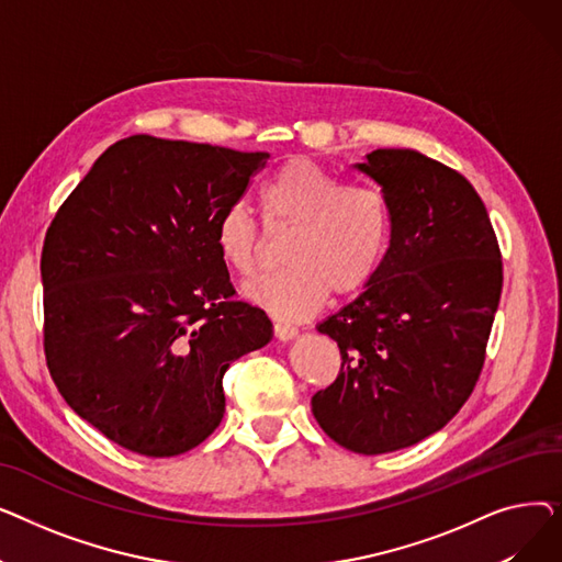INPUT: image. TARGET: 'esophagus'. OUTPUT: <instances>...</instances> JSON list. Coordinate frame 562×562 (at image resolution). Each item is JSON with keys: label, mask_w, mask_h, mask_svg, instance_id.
<instances>
[{"label": "esophagus", "mask_w": 562, "mask_h": 562, "mask_svg": "<svg viewBox=\"0 0 562 562\" xmlns=\"http://www.w3.org/2000/svg\"><path fill=\"white\" fill-rule=\"evenodd\" d=\"M273 335L280 339V341H289L299 335V330L289 326V323H273Z\"/></svg>", "instance_id": "obj_1"}]
</instances>
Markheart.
I'll use <instances>...</instances> for the list:
<instances>
[{"label":"heart","mask_w":562,"mask_h":562,"mask_svg":"<svg viewBox=\"0 0 562 562\" xmlns=\"http://www.w3.org/2000/svg\"><path fill=\"white\" fill-rule=\"evenodd\" d=\"M269 225L293 227L284 246V271L261 276L244 296L280 318L316 314L328 293L350 296L378 273L392 241L390 200L375 187L344 184L341 177L296 157L284 161L259 191ZM214 246L236 276L257 269L261 239L248 206L236 202L216 218Z\"/></svg>","instance_id":"1"}]
</instances>
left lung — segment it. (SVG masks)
Segmentation results:
<instances>
[{"label": "left lung", "mask_w": 562, "mask_h": 562, "mask_svg": "<svg viewBox=\"0 0 562 562\" xmlns=\"http://www.w3.org/2000/svg\"><path fill=\"white\" fill-rule=\"evenodd\" d=\"M356 168L390 200L392 241L367 291L318 326L341 369L312 412L339 447L380 456L445 428L474 392L504 263L485 204L458 170L394 147Z\"/></svg>", "instance_id": "obj_1"}]
</instances>
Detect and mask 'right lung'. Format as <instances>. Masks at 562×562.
<instances>
[{"instance_id":"obj_1","label":"right lung","mask_w":562,"mask_h":562,"mask_svg":"<svg viewBox=\"0 0 562 562\" xmlns=\"http://www.w3.org/2000/svg\"><path fill=\"white\" fill-rule=\"evenodd\" d=\"M266 153L147 134L113 143L47 227L43 346L54 385L106 439L191 451L223 419L229 362L271 341L214 246Z\"/></svg>"}]
</instances>
